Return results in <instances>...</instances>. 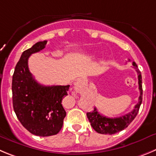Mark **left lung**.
Wrapping results in <instances>:
<instances>
[{
  "mask_svg": "<svg viewBox=\"0 0 156 156\" xmlns=\"http://www.w3.org/2000/svg\"><path fill=\"white\" fill-rule=\"evenodd\" d=\"M130 61V60H129ZM133 68L137 71L138 78H139V88L140 91V96L139 98V101L135 105V108L131 112L119 118H108L101 115L98 110L94 108L92 112L87 113V117L89 120L91 126L96 132L104 135H113L120 131L123 130L130 125L131 122L134 120L135 116L139 112V108L142 101V75L141 71L138 68L135 62H132Z\"/></svg>",
  "mask_w": 156,
  "mask_h": 156,
  "instance_id": "1",
  "label": "left lung"
}]
</instances>
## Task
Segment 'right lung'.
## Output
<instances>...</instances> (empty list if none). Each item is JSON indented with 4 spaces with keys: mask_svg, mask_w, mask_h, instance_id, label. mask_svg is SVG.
<instances>
[{
    "mask_svg": "<svg viewBox=\"0 0 156 156\" xmlns=\"http://www.w3.org/2000/svg\"><path fill=\"white\" fill-rule=\"evenodd\" d=\"M46 44L47 41L37 42L23 52L12 78L13 107L17 119L28 132L42 137L56 135L62 129L66 116L62 101L70 87L42 85L29 71V57Z\"/></svg>",
    "mask_w": 156,
    "mask_h": 156,
    "instance_id": "right-lung-1",
    "label": "right lung"
}]
</instances>
